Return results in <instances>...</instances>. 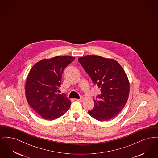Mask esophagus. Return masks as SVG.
<instances>
[{"label":"esophagus","mask_w":158,"mask_h":158,"mask_svg":"<svg viewBox=\"0 0 158 158\" xmlns=\"http://www.w3.org/2000/svg\"><path fill=\"white\" fill-rule=\"evenodd\" d=\"M83 100H84V99L83 98H81V99H76V101H79V102H83Z\"/></svg>","instance_id":"obj_1"}]
</instances>
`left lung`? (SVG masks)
Wrapping results in <instances>:
<instances>
[{
	"instance_id": "left-lung-1",
	"label": "left lung",
	"mask_w": 158,
	"mask_h": 158,
	"mask_svg": "<svg viewBox=\"0 0 158 158\" xmlns=\"http://www.w3.org/2000/svg\"><path fill=\"white\" fill-rule=\"evenodd\" d=\"M78 61L101 89L89 114L99 121L113 119L124 107L129 96L130 83L125 71L116 60L99 56L87 55Z\"/></svg>"
}]
</instances>
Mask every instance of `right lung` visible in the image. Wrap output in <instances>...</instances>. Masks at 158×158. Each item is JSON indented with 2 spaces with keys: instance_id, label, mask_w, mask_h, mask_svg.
Instances as JSON below:
<instances>
[{
  "instance_id": "obj_1",
  "label": "right lung",
  "mask_w": 158,
  "mask_h": 158,
  "mask_svg": "<svg viewBox=\"0 0 158 158\" xmlns=\"http://www.w3.org/2000/svg\"><path fill=\"white\" fill-rule=\"evenodd\" d=\"M75 57L58 56L36 63L27 76L25 95L35 113L46 120L57 119L69 109L71 101L58 94L64 69Z\"/></svg>"
}]
</instances>
